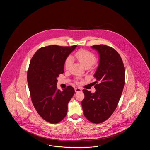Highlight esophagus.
I'll list each match as a JSON object with an SVG mask.
<instances>
[{
  "label": "esophagus",
  "instance_id": "obj_1",
  "mask_svg": "<svg viewBox=\"0 0 150 150\" xmlns=\"http://www.w3.org/2000/svg\"><path fill=\"white\" fill-rule=\"evenodd\" d=\"M75 92L77 93L79 92H81L82 89L80 88H75Z\"/></svg>",
  "mask_w": 150,
  "mask_h": 150
}]
</instances>
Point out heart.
Listing matches in <instances>:
<instances>
[{"instance_id":"b5f03b06","label":"heart","mask_w":150,"mask_h":150,"mask_svg":"<svg viewBox=\"0 0 150 150\" xmlns=\"http://www.w3.org/2000/svg\"><path fill=\"white\" fill-rule=\"evenodd\" d=\"M72 59H77L80 64L84 67L92 66L96 61V57L92 53L84 50H80L76 52L74 55L72 56L71 57H69L67 58L65 62V67L66 69H69L71 64Z\"/></svg>"}]
</instances>
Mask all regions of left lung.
<instances>
[{"label":"left lung","instance_id":"left-lung-1","mask_svg":"<svg viewBox=\"0 0 150 150\" xmlns=\"http://www.w3.org/2000/svg\"><path fill=\"white\" fill-rule=\"evenodd\" d=\"M99 54V64L94 74L96 92L83 90L81 106L86 118L98 124L108 119L117 106L125 81L124 66L119 54L103 44L91 47Z\"/></svg>","mask_w":150,"mask_h":150}]
</instances>
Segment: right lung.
Listing matches in <instances>:
<instances>
[{
  "label": "right lung",
  "mask_w": 150,
  "mask_h": 150,
  "mask_svg": "<svg viewBox=\"0 0 150 150\" xmlns=\"http://www.w3.org/2000/svg\"><path fill=\"white\" fill-rule=\"evenodd\" d=\"M77 45L61 47L52 45L39 49L30 62L27 78L33 104L45 121L56 124L64 119L67 105L75 93L67 86L57 89V78L64 73L66 58Z\"/></svg>",
  "instance_id": "add662e5"
}]
</instances>
